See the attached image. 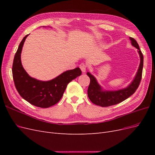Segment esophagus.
I'll list each match as a JSON object with an SVG mask.
<instances>
[{"instance_id":"esophagus-1","label":"esophagus","mask_w":155,"mask_h":155,"mask_svg":"<svg viewBox=\"0 0 155 155\" xmlns=\"http://www.w3.org/2000/svg\"><path fill=\"white\" fill-rule=\"evenodd\" d=\"M79 68H80V69L81 70V71L83 72H85L87 66L85 63H81V64H80V65H79Z\"/></svg>"}]
</instances>
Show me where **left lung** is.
Returning <instances> with one entry per match:
<instances>
[{
  "instance_id": "left-lung-1",
  "label": "left lung",
  "mask_w": 155,
  "mask_h": 155,
  "mask_svg": "<svg viewBox=\"0 0 155 155\" xmlns=\"http://www.w3.org/2000/svg\"><path fill=\"white\" fill-rule=\"evenodd\" d=\"M130 39L132 45L138 50V51L140 57L139 68L134 80L125 88L116 91H102L101 86L97 83L96 78L92 74L87 72V76L90 78L91 80L87 91L88 97L94 104L104 107L116 105L127 99L137 90L142 76L143 56L137 41L133 37H130Z\"/></svg>"
}]
</instances>
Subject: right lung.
<instances>
[{
	"label": "right lung",
	"instance_id": "add662e5",
	"mask_svg": "<svg viewBox=\"0 0 155 155\" xmlns=\"http://www.w3.org/2000/svg\"><path fill=\"white\" fill-rule=\"evenodd\" d=\"M26 35L18 46L12 66L13 79L20 96L30 104L41 108H48L61 99L68 84L81 76L79 68L67 70L52 80L42 81L31 78L22 67L21 54Z\"/></svg>",
	"mask_w": 155,
	"mask_h": 155
}]
</instances>
